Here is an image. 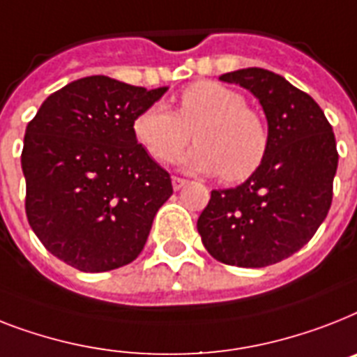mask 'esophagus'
Returning <instances> with one entry per match:
<instances>
[{
  "label": "esophagus",
  "mask_w": 357,
  "mask_h": 357,
  "mask_svg": "<svg viewBox=\"0 0 357 357\" xmlns=\"http://www.w3.org/2000/svg\"><path fill=\"white\" fill-rule=\"evenodd\" d=\"M187 183H188L187 179L178 178V176H172V187H174V190H179V188H183Z\"/></svg>",
  "instance_id": "1"
}]
</instances>
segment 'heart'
<instances>
[{
    "mask_svg": "<svg viewBox=\"0 0 357 357\" xmlns=\"http://www.w3.org/2000/svg\"><path fill=\"white\" fill-rule=\"evenodd\" d=\"M183 165L192 172L220 174L227 183L248 179L262 165L269 144L268 126L244 97L214 80H198L179 93L172 112L158 102L139 113L133 133L153 159L172 163L192 137Z\"/></svg>",
    "mask_w": 357,
    "mask_h": 357,
    "instance_id": "obj_1",
    "label": "heart"
}]
</instances>
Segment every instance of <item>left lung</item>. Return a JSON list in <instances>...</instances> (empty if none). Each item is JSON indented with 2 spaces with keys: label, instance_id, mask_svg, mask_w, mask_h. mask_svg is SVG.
<instances>
[{
  "label": "left lung",
  "instance_id": "left-lung-1",
  "mask_svg": "<svg viewBox=\"0 0 357 357\" xmlns=\"http://www.w3.org/2000/svg\"><path fill=\"white\" fill-rule=\"evenodd\" d=\"M220 80L259 98L269 144L244 183L211 192L198 233L218 262L264 268L297 253L326 218L337 170L335 137L319 104L280 75L248 68Z\"/></svg>",
  "mask_w": 357,
  "mask_h": 357
}]
</instances>
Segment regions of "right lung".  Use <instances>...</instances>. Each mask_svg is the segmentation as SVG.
I'll return each instance as SVG.
<instances>
[{
  "mask_svg": "<svg viewBox=\"0 0 357 357\" xmlns=\"http://www.w3.org/2000/svg\"><path fill=\"white\" fill-rule=\"evenodd\" d=\"M165 91L104 75L78 78L49 95L27 124V220L71 268L100 273L133 262L172 196L170 174L133 133L135 117Z\"/></svg>",
  "mask_w": 357,
  "mask_h": 357,
  "instance_id": "obj_1",
  "label": "right lung"
}]
</instances>
